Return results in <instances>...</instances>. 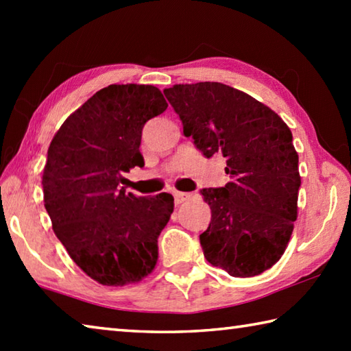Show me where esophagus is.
Instances as JSON below:
<instances>
[{"mask_svg": "<svg viewBox=\"0 0 351 351\" xmlns=\"http://www.w3.org/2000/svg\"><path fill=\"white\" fill-rule=\"evenodd\" d=\"M193 197V193H187V192H175V203L176 204H182L189 201Z\"/></svg>", "mask_w": 351, "mask_h": 351, "instance_id": "34e87169", "label": "esophagus"}]
</instances>
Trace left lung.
I'll use <instances>...</instances> for the list:
<instances>
[{
    "instance_id": "obj_1",
    "label": "left lung",
    "mask_w": 351,
    "mask_h": 351,
    "mask_svg": "<svg viewBox=\"0 0 351 351\" xmlns=\"http://www.w3.org/2000/svg\"><path fill=\"white\" fill-rule=\"evenodd\" d=\"M206 158L221 153L229 182L201 189L212 219L204 257L232 277H252L282 257L297 218L300 175L293 134L268 106L218 82L164 90Z\"/></svg>"
}]
</instances>
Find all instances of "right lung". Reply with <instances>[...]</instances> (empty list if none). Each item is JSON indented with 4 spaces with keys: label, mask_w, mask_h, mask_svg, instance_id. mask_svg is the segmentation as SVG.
Returning a JSON list of instances; mask_svg holds the SVG:
<instances>
[{
    "label": "right lung",
    "mask_w": 351,
    "mask_h": 351,
    "mask_svg": "<svg viewBox=\"0 0 351 351\" xmlns=\"http://www.w3.org/2000/svg\"><path fill=\"white\" fill-rule=\"evenodd\" d=\"M165 110L156 86L110 85L63 122L47 150L41 184L52 229L75 265L106 287L139 282L158 261L173 197H136L121 184L144 167L142 128Z\"/></svg>",
    "instance_id": "obj_1"
}]
</instances>
